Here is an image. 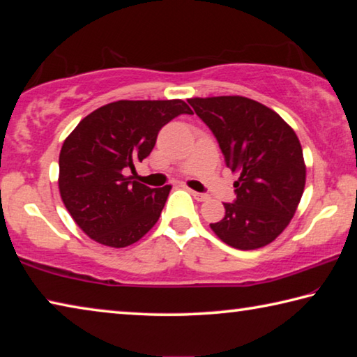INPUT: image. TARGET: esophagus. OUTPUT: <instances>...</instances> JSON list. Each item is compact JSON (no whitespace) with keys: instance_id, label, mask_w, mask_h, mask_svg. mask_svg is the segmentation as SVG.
I'll return each mask as SVG.
<instances>
[{"instance_id":"obj_1","label":"esophagus","mask_w":357,"mask_h":357,"mask_svg":"<svg viewBox=\"0 0 357 357\" xmlns=\"http://www.w3.org/2000/svg\"><path fill=\"white\" fill-rule=\"evenodd\" d=\"M191 195H193V197H195L196 201H201V202L209 199V196H207L206 193H197V191H193V190H191Z\"/></svg>"}]
</instances>
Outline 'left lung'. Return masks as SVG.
I'll return each mask as SVG.
<instances>
[{"instance_id": "left-lung-1", "label": "left lung", "mask_w": 357, "mask_h": 357, "mask_svg": "<svg viewBox=\"0 0 357 357\" xmlns=\"http://www.w3.org/2000/svg\"><path fill=\"white\" fill-rule=\"evenodd\" d=\"M212 130L225 162L238 172L234 202L211 223L225 244L254 250L273 243L292 220L306 182L297 134L276 112L241 96L188 98Z\"/></svg>"}]
</instances>
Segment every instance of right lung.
Masks as SVG:
<instances>
[{"label": "right lung", "instance_id": "obj_1", "mask_svg": "<svg viewBox=\"0 0 357 357\" xmlns=\"http://www.w3.org/2000/svg\"><path fill=\"white\" fill-rule=\"evenodd\" d=\"M193 114L183 100H118L81 119L59 156V191L76 225L98 244L126 248L155 227L171 185L128 177L150 155L162 126Z\"/></svg>", "mask_w": 357, "mask_h": 357}]
</instances>
